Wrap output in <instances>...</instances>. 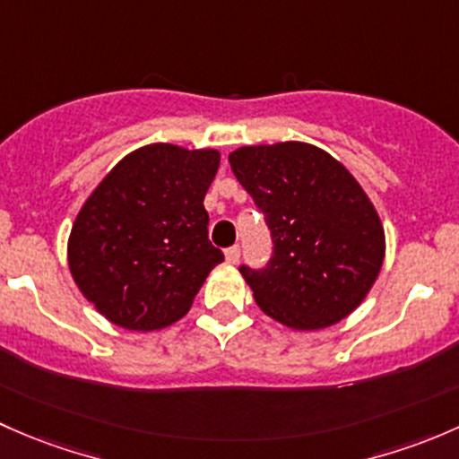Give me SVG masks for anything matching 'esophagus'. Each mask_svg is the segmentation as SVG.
<instances>
[{"label":"esophagus","instance_id":"1","mask_svg":"<svg viewBox=\"0 0 459 459\" xmlns=\"http://www.w3.org/2000/svg\"><path fill=\"white\" fill-rule=\"evenodd\" d=\"M238 258H240V249L236 247H230V249H225V261H228L230 264H236L238 263Z\"/></svg>","mask_w":459,"mask_h":459}]
</instances>
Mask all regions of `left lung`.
I'll list each match as a JSON object with an SVG mask.
<instances>
[{
    "instance_id": "left-lung-1",
    "label": "left lung",
    "mask_w": 459,
    "mask_h": 459,
    "mask_svg": "<svg viewBox=\"0 0 459 459\" xmlns=\"http://www.w3.org/2000/svg\"><path fill=\"white\" fill-rule=\"evenodd\" d=\"M230 165L272 230L267 267H240L263 314L294 332H318L356 311L386 252L380 216L356 177L302 141L243 145Z\"/></svg>"
}]
</instances>
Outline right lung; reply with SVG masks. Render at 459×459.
Returning a JSON list of instances; mask_svg holds the SVG:
<instances>
[{
  "label": "right lung",
  "instance_id": "obj_1",
  "mask_svg": "<svg viewBox=\"0 0 459 459\" xmlns=\"http://www.w3.org/2000/svg\"><path fill=\"white\" fill-rule=\"evenodd\" d=\"M219 165L214 148L150 143L90 192L68 236V269L103 318L148 333L190 311L223 261L207 238L203 207Z\"/></svg>",
  "mask_w": 459,
  "mask_h": 459
}]
</instances>
